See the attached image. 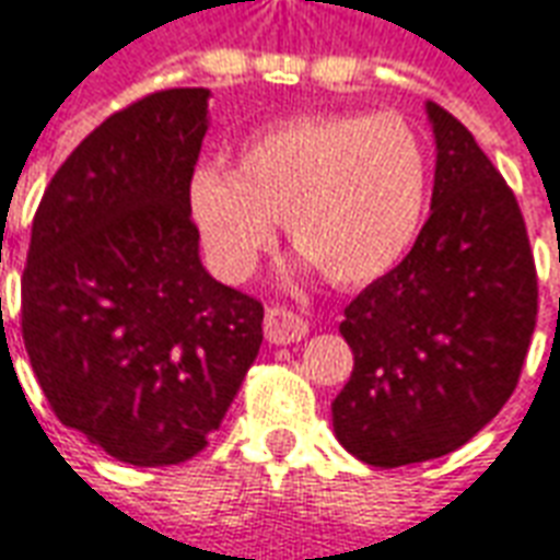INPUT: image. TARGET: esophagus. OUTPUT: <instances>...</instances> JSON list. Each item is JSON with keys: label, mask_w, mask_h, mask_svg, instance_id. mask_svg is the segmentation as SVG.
Instances as JSON below:
<instances>
[{"label": "esophagus", "mask_w": 560, "mask_h": 560, "mask_svg": "<svg viewBox=\"0 0 560 560\" xmlns=\"http://www.w3.org/2000/svg\"><path fill=\"white\" fill-rule=\"evenodd\" d=\"M305 332H308V324L300 315H293L291 308H279V305L267 308L264 336L269 345H291V341L305 339Z\"/></svg>", "instance_id": "34e87169"}]
</instances>
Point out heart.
<instances>
[{
	"label": "heart",
	"mask_w": 560,
	"mask_h": 560,
	"mask_svg": "<svg viewBox=\"0 0 560 560\" xmlns=\"http://www.w3.org/2000/svg\"><path fill=\"white\" fill-rule=\"evenodd\" d=\"M429 203V155L396 114H303L260 128L233 171L200 164L188 212L212 272L245 281L281 219L300 267L365 284L408 255Z\"/></svg>",
	"instance_id": "obj_1"
}]
</instances>
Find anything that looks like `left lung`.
I'll list each match as a JSON object with an SVG mask.
<instances>
[{
	"instance_id": "8db88e82",
	"label": "left lung",
	"mask_w": 560,
	"mask_h": 560,
	"mask_svg": "<svg viewBox=\"0 0 560 560\" xmlns=\"http://www.w3.org/2000/svg\"><path fill=\"white\" fill-rule=\"evenodd\" d=\"M425 116L429 221L339 327L353 372L332 401V432L375 468L468 444L513 396L537 324V272L516 197L456 116L432 102Z\"/></svg>"
}]
</instances>
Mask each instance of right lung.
I'll return each mask as SVG.
<instances>
[{
	"label": "right lung",
	"instance_id": "add662e5",
	"mask_svg": "<svg viewBox=\"0 0 560 560\" xmlns=\"http://www.w3.org/2000/svg\"><path fill=\"white\" fill-rule=\"evenodd\" d=\"M207 128L209 90L152 92L68 155L32 221V372L62 425L138 468L209 444L264 341V305L200 264L188 179Z\"/></svg>",
	"mask_w": 560,
	"mask_h": 560
}]
</instances>
